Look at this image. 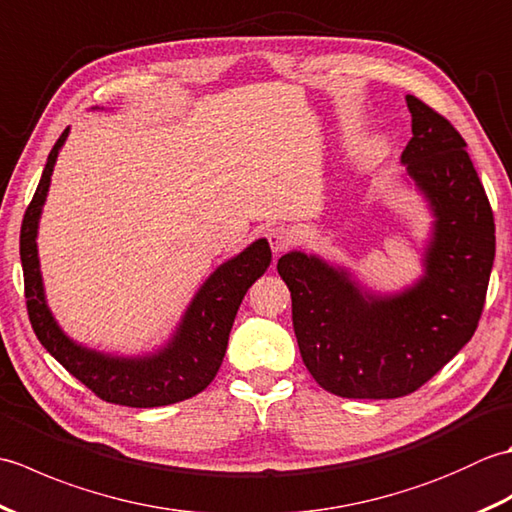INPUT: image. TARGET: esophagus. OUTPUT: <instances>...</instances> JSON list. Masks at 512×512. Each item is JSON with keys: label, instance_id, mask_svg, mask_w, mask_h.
Returning a JSON list of instances; mask_svg holds the SVG:
<instances>
[{"label": "esophagus", "instance_id": "1", "mask_svg": "<svg viewBox=\"0 0 512 512\" xmlns=\"http://www.w3.org/2000/svg\"><path fill=\"white\" fill-rule=\"evenodd\" d=\"M268 242H270V248H273V253L281 255L292 242H295V237H292V233L288 231V228L277 226V228H270Z\"/></svg>", "mask_w": 512, "mask_h": 512}]
</instances>
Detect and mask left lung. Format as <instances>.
I'll return each instance as SVG.
<instances>
[{"mask_svg": "<svg viewBox=\"0 0 512 512\" xmlns=\"http://www.w3.org/2000/svg\"><path fill=\"white\" fill-rule=\"evenodd\" d=\"M402 165L427 198L433 237L424 275L398 295H372L345 268L292 250L277 262L292 297L303 363L341 398H400L436 376L480 323L495 259V220L466 143L447 118L407 94Z\"/></svg>", "mask_w": 512, "mask_h": 512, "instance_id": "8db88e82", "label": "left lung"}]
</instances>
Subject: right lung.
Segmentation results:
<instances>
[{"instance_id": "1", "label": "right lung", "mask_w": 512, "mask_h": 512, "mask_svg": "<svg viewBox=\"0 0 512 512\" xmlns=\"http://www.w3.org/2000/svg\"><path fill=\"white\" fill-rule=\"evenodd\" d=\"M68 138V129L59 136L48 154L39 187L28 204L19 235V255L24 268V290L28 317L41 345L92 389L105 402L125 407H162L187 400L209 387L224 361L235 314L246 290L266 273L270 266V246L257 239L244 253L228 259L204 281L182 317L180 328L160 352L138 358L101 354L74 343L54 321L48 310L37 257V226L41 206L46 202L50 176L59 149Z\"/></svg>"}]
</instances>
